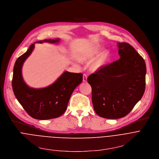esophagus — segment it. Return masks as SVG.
<instances>
[{
	"mask_svg": "<svg viewBox=\"0 0 159 159\" xmlns=\"http://www.w3.org/2000/svg\"><path fill=\"white\" fill-rule=\"evenodd\" d=\"M83 82H86L87 81V76L85 74H84L83 75Z\"/></svg>",
	"mask_w": 159,
	"mask_h": 159,
	"instance_id": "1",
	"label": "esophagus"
}]
</instances>
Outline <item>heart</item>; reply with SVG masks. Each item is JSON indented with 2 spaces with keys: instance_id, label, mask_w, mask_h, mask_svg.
Returning <instances> with one entry per match:
<instances>
[{
  "instance_id": "obj_1",
  "label": "heart",
  "mask_w": 159,
  "mask_h": 159,
  "mask_svg": "<svg viewBox=\"0 0 159 159\" xmlns=\"http://www.w3.org/2000/svg\"><path fill=\"white\" fill-rule=\"evenodd\" d=\"M101 48L98 46H94L86 49L77 55L78 60L81 62H86L92 60L100 52ZM109 59V52L104 50L91 62L90 69L92 71H97L106 64Z\"/></svg>"
}]
</instances>
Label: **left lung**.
Returning a JSON list of instances; mask_svg holds the SVG:
<instances>
[{"label":"left lung","instance_id":"left-lung-1","mask_svg":"<svg viewBox=\"0 0 159 159\" xmlns=\"http://www.w3.org/2000/svg\"><path fill=\"white\" fill-rule=\"evenodd\" d=\"M120 59L105 65L88 77L92 89L93 109L100 117H124L143 97L146 64L143 58L128 43L119 42Z\"/></svg>","mask_w":159,"mask_h":159}]
</instances>
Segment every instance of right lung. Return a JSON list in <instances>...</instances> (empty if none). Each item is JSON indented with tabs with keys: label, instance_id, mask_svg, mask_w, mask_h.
Returning <instances> with one entry per match:
<instances>
[{
	"label": "right lung",
	"instance_id": "obj_1",
	"mask_svg": "<svg viewBox=\"0 0 159 159\" xmlns=\"http://www.w3.org/2000/svg\"><path fill=\"white\" fill-rule=\"evenodd\" d=\"M59 42L58 39L34 42L25 54L17 59L14 66L12 86L14 95L28 115L34 119L47 120L62 115L74 90L83 81L82 73L65 71L55 83L43 89H32L25 83L21 73L22 66L31 54L34 43Z\"/></svg>",
	"mask_w": 159,
	"mask_h": 159
}]
</instances>
